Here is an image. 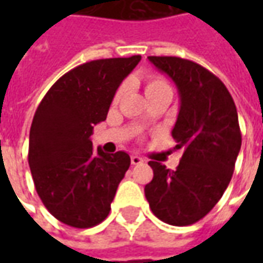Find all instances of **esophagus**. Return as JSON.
Segmentation results:
<instances>
[{
	"instance_id": "esophagus-1",
	"label": "esophagus",
	"mask_w": 263,
	"mask_h": 263,
	"mask_svg": "<svg viewBox=\"0 0 263 263\" xmlns=\"http://www.w3.org/2000/svg\"><path fill=\"white\" fill-rule=\"evenodd\" d=\"M131 163L132 165H141V163H143V159L141 156H138V155H132Z\"/></svg>"
}]
</instances>
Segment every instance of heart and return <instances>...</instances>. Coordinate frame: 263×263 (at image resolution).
<instances>
[{
    "mask_svg": "<svg viewBox=\"0 0 263 263\" xmlns=\"http://www.w3.org/2000/svg\"><path fill=\"white\" fill-rule=\"evenodd\" d=\"M162 90H171L169 83L163 77H160V76H149L146 81H145V91H146V96L154 94V92L162 91ZM122 92H124V87H121L120 90L117 91L115 100H118L122 96Z\"/></svg>",
    "mask_w": 263,
    "mask_h": 263,
    "instance_id": "obj_1",
    "label": "heart"
}]
</instances>
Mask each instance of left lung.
I'll use <instances>...</instances> for the list:
<instances>
[{"instance_id": "obj_1", "label": "left lung", "mask_w": 263, "mask_h": 263, "mask_svg": "<svg viewBox=\"0 0 263 263\" xmlns=\"http://www.w3.org/2000/svg\"><path fill=\"white\" fill-rule=\"evenodd\" d=\"M148 59L177 86L180 111L172 137L184 152L176 171L149 162L154 179L145 196L159 220L190 226L209 214L230 184L242 141L237 107L224 83L198 63L176 56Z\"/></svg>"}]
</instances>
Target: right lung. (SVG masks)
I'll return each mask as SVG.
<instances>
[{
	"mask_svg": "<svg viewBox=\"0 0 263 263\" xmlns=\"http://www.w3.org/2000/svg\"><path fill=\"white\" fill-rule=\"evenodd\" d=\"M141 56L87 62L67 71L45 94L33 115L28 162L37 196L54 218L90 228L108 215L131 165L125 152L92 149L94 125L105 121L122 80Z\"/></svg>",
	"mask_w": 263,
	"mask_h": 263,
	"instance_id": "right-lung-1",
	"label": "right lung"
}]
</instances>
